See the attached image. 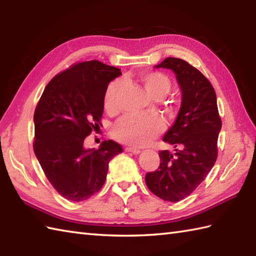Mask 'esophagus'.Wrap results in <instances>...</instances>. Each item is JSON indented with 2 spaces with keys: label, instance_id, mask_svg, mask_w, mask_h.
Segmentation results:
<instances>
[{
  "label": "esophagus",
  "instance_id": "1",
  "mask_svg": "<svg viewBox=\"0 0 256 256\" xmlns=\"http://www.w3.org/2000/svg\"><path fill=\"white\" fill-rule=\"evenodd\" d=\"M124 150L125 152H130V153H133V154H140V150L138 148H131V146H130V148H128H128H125Z\"/></svg>",
  "mask_w": 256,
  "mask_h": 256
}]
</instances>
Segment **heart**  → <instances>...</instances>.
Masks as SVG:
<instances>
[{"mask_svg": "<svg viewBox=\"0 0 256 256\" xmlns=\"http://www.w3.org/2000/svg\"><path fill=\"white\" fill-rule=\"evenodd\" d=\"M138 79L148 94L155 99L164 98L172 89V80L164 72H144L140 74ZM122 86L123 82L121 80H113L106 86L103 96V106L108 113H116L118 111V96ZM164 120L158 114L126 116L114 124L112 134L120 142L140 146L154 140L164 131Z\"/></svg>", "mask_w": 256, "mask_h": 256, "instance_id": "obj_1", "label": "heart"}]
</instances>
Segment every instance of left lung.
Here are the masks:
<instances>
[{"instance_id": "1", "label": "left lung", "mask_w": 256, "mask_h": 256, "mask_svg": "<svg viewBox=\"0 0 256 256\" xmlns=\"http://www.w3.org/2000/svg\"><path fill=\"white\" fill-rule=\"evenodd\" d=\"M156 68L176 74L182 101L175 123L162 138L175 152L160 150V167L146 174L145 182L157 197L177 202L192 194L214 167L222 122L214 86L197 68L174 57Z\"/></svg>"}]
</instances>
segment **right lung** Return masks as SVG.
Returning a JSON list of instances; mask_svg holds the SVG:
<instances>
[{
	"instance_id": "obj_1",
	"label": "right lung",
	"mask_w": 256,
	"mask_h": 256,
	"mask_svg": "<svg viewBox=\"0 0 256 256\" xmlns=\"http://www.w3.org/2000/svg\"><path fill=\"white\" fill-rule=\"evenodd\" d=\"M120 74L121 70L99 60L76 62L48 82L37 103L34 153L52 186L68 200L82 201L99 192L108 162L123 152L111 140L98 150L84 146L102 125L103 96Z\"/></svg>"
}]
</instances>
